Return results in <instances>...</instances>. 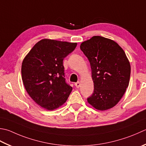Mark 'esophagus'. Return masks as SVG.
I'll return each mask as SVG.
<instances>
[{
    "instance_id": "1",
    "label": "esophagus",
    "mask_w": 146,
    "mask_h": 146,
    "mask_svg": "<svg viewBox=\"0 0 146 146\" xmlns=\"http://www.w3.org/2000/svg\"><path fill=\"white\" fill-rule=\"evenodd\" d=\"M75 85L76 88H79L80 87V82H77L76 83H75Z\"/></svg>"
}]
</instances>
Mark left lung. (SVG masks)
<instances>
[{
    "label": "left lung",
    "mask_w": 146,
    "mask_h": 146,
    "mask_svg": "<svg viewBox=\"0 0 146 146\" xmlns=\"http://www.w3.org/2000/svg\"><path fill=\"white\" fill-rule=\"evenodd\" d=\"M80 49L90 62L94 92L87 101L95 109L108 110L118 103L128 86L131 68L123 48L113 40L94 36Z\"/></svg>",
    "instance_id": "obj_1"
}]
</instances>
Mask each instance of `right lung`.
I'll return each mask as SVG.
<instances>
[{
	"label": "right lung",
	"mask_w": 146,
	"mask_h": 146,
	"mask_svg": "<svg viewBox=\"0 0 146 146\" xmlns=\"http://www.w3.org/2000/svg\"><path fill=\"white\" fill-rule=\"evenodd\" d=\"M77 43L44 38L25 56L21 66L26 90L36 103L48 111L63 105L72 90L64 78L63 59Z\"/></svg>",
	"instance_id": "obj_1"
}]
</instances>
